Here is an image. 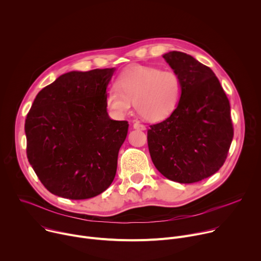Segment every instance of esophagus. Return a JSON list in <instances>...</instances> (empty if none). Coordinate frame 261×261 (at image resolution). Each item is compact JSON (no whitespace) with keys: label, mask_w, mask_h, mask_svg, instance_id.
<instances>
[{"label":"esophagus","mask_w":261,"mask_h":261,"mask_svg":"<svg viewBox=\"0 0 261 261\" xmlns=\"http://www.w3.org/2000/svg\"><path fill=\"white\" fill-rule=\"evenodd\" d=\"M133 128L136 129V130H145V126L140 124V123H137V122L133 124Z\"/></svg>","instance_id":"34e87169"}]
</instances>
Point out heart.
Segmentation results:
<instances>
[{"instance_id": "obj_1", "label": "heart", "mask_w": 261, "mask_h": 261, "mask_svg": "<svg viewBox=\"0 0 261 261\" xmlns=\"http://www.w3.org/2000/svg\"><path fill=\"white\" fill-rule=\"evenodd\" d=\"M116 87L107 90L105 104L114 117L122 119L134 107L148 122H160L170 117L182 96V82L173 70L134 66L124 70Z\"/></svg>"}]
</instances>
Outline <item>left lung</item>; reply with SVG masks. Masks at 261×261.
Instances as JSON below:
<instances>
[{
    "label": "left lung",
    "mask_w": 261,
    "mask_h": 261,
    "mask_svg": "<svg viewBox=\"0 0 261 261\" xmlns=\"http://www.w3.org/2000/svg\"><path fill=\"white\" fill-rule=\"evenodd\" d=\"M182 82L174 113L147 130L155 167L170 180L191 184L224 164L233 138L229 100L211 68L180 51L163 55Z\"/></svg>",
    "instance_id": "obj_1"
}]
</instances>
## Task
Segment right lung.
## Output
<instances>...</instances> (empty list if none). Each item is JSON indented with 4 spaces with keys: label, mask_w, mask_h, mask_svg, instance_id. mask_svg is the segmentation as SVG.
<instances>
[{
    "label": "right lung",
    "mask_w": 261,
    "mask_h": 261,
    "mask_svg": "<svg viewBox=\"0 0 261 261\" xmlns=\"http://www.w3.org/2000/svg\"><path fill=\"white\" fill-rule=\"evenodd\" d=\"M116 69L71 71L36 96L24 124L27 156L44 187L88 199L113 182L129 124L107 114L105 94Z\"/></svg>",
    "instance_id": "right-lung-1"
}]
</instances>
